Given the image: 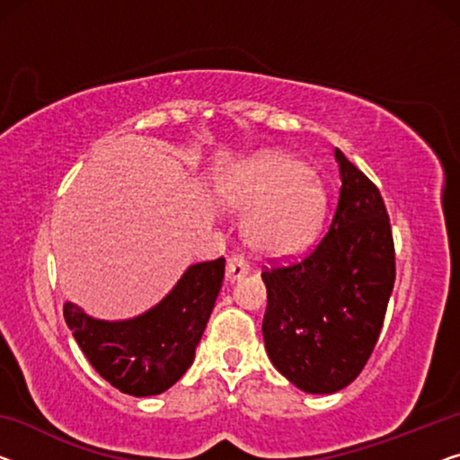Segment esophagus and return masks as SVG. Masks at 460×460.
<instances>
[{
	"mask_svg": "<svg viewBox=\"0 0 460 460\" xmlns=\"http://www.w3.org/2000/svg\"><path fill=\"white\" fill-rule=\"evenodd\" d=\"M248 272H250V264L245 262L243 256H239V253H233V256H229L227 270H225V274H227V280H231L233 283V280H239Z\"/></svg>",
	"mask_w": 460,
	"mask_h": 460,
	"instance_id": "esophagus-1",
	"label": "esophagus"
}]
</instances>
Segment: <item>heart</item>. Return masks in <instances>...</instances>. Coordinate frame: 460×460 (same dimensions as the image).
<instances>
[{"label":"heart","mask_w":460,"mask_h":460,"mask_svg":"<svg viewBox=\"0 0 460 460\" xmlns=\"http://www.w3.org/2000/svg\"><path fill=\"white\" fill-rule=\"evenodd\" d=\"M217 200L229 210H248L243 235L253 250L291 256L307 248L324 218V188L305 164L279 153L239 163L218 181Z\"/></svg>","instance_id":"heart-1"}]
</instances>
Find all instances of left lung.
Wrapping results in <instances>:
<instances>
[{
  "label": "left lung",
  "instance_id": "8db88e82",
  "mask_svg": "<svg viewBox=\"0 0 460 460\" xmlns=\"http://www.w3.org/2000/svg\"><path fill=\"white\" fill-rule=\"evenodd\" d=\"M341 191L331 227L299 262L262 272L272 366L310 394L349 386L380 337L394 287V243L378 188L334 148Z\"/></svg>",
  "mask_w": 460,
  "mask_h": 460
}]
</instances>
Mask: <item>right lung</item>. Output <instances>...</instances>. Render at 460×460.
<instances>
[{"label":"right lung","mask_w":460,"mask_h":460,"mask_svg":"<svg viewBox=\"0 0 460 460\" xmlns=\"http://www.w3.org/2000/svg\"><path fill=\"white\" fill-rule=\"evenodd\" d=\"M225 279V258L190 266L148 312L129 320H97L66 301L64 318L91 366L111 386L153 396L186 374Z\"/></svg>","instance_id":"obj_1"}]
</instances>
